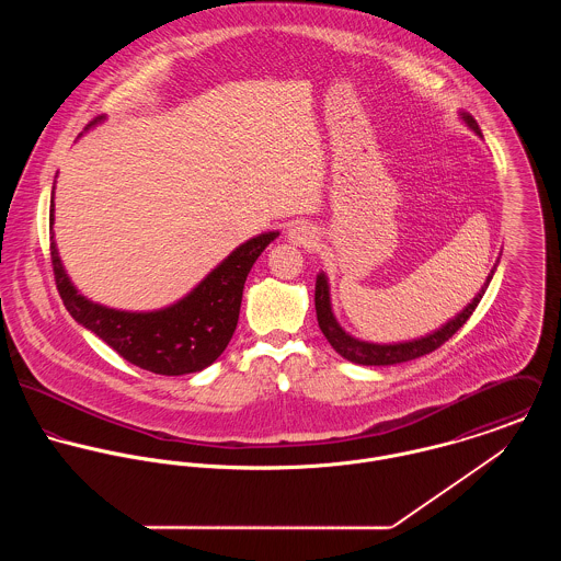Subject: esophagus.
Returning <instances> with one entry per match:
<instances>
[{"instance_id": "1", "label": "esophagus", "mask_w": 561, "mask_h": 561, "mask_svg": "<svg viewBox=\"0 0 561 561\" xmlns=\"http://www.w3.org/2000/svg\"><path fill=\"white\" fill-rule=\"evenodd\" d=\"M287 240L291 241L294 245H305V248H311L316 243V231L307 225H294L289 231H287Z\"/></svg>"}]
</instances>
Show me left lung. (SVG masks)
I'll return each instance as SVG.
<instances>
[{
    "label": "left lung",
    "instance_id": "1",
    "mask_svg": "<svg viewBox=\"0 0 561 561\" xmlns=\"http://www.w3.org/2000/svg\"><path fill=\"white\" fill-rule=\"evenodd\" d=\"M462 121L478 134L481 138L480 125L476 123V118L467 112L460 114ZM494 270L488 274L480 294L473 298V302L458 313L454 320L447 321L445 325H440L438 330H434L432 334H425L421 339H412V341H403V343H369V341H360L352 334H347L339 321L332 313V305H330V287H328V278L321 272L318 274V283H316V311H318V321H320L321 332L328 339V343L334 347L336 354H341L343 358H347L350 363L356 365H398V363H405V360H414L419 356H425L434 350H438L445 341H449L467 320L473 316V311L480 305L481 296L485 294L490 280H492Z\"/></svg>",
    "mask_w": 561,
    "mask_h": 561
}]
</instances>
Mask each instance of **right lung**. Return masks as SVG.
<instances>
[{
    "label": "right lung",
    "instance_id": "right-lung-1",
    "mask_svg": "<svg viewBox=\"0 0 561 561\" xmlns=\"http://www.w3.org/2000/svg\"><path fill=\"white\" fill-rule=\"evenodd\" d=\"M101 121L103 116H96L85 129ZM49 225L56 287L67 311L125 360L160 376L203 371L227 350L240 320L245 276L270 241L278 238V231H270L241 243L179 302L160 311L131 313L94 305L73 287L54 241V192Z\"/></svg>",
    "mask_w": 561,
    "mask_h": 561
}]
</instances>
